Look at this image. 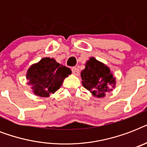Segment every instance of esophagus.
Instances as JSON below:
<instances>
[{
  "label": "esophagus",
  "instance_id": "34e87169",
  "mask_svg": "<svg viewBox=\"0 0 147 147\" xmlns=\"http://www.w3.org/2000/svg\"><path fill=\"white\" fill-rule=\"evenodd\" d=\"M71 71H72V74L75 76H78V74H79V69L76 67H73L71 69Z\"/></svg>",
  "mask_w": 147,
  "mask_h": 147
}]
</instances>
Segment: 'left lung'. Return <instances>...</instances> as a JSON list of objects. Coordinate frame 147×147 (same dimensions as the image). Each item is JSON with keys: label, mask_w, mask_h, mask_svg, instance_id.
<instances>
[{"label": "left lung", "mask_w": 147, "mask_h": 147, "mask_svg": "<svg viewBox=\"0 0 147 147\" xmlns=\"http://www.w3.org/2000/svg\"><path fill=\"white\" fill-rule=\"evenodd\" d=\"M81 72L82 85L94 97L104 98L107 92L115 88L116 79L110 68L103 62L91 57Z\"/></svg>", "instance_id": "1"}]
</instances>
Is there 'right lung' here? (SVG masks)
Returning <instances> with one entry per match:
<instances>
[{
    "mask_svg": "<svg viewBox=\"0 0 147 147\" xmlns=\"http://www.w3.org/2000/svg\"><path fill=\"white\" fill-rule=\"evenodd\" d=\"M71 73L69 68L60 65L53 58L46 57L32 65L26 77L36 95L47 98L59 89L65 78Z\"/></svg>",
    "mask_w": 147,
    "mask_h": 147,
    "instance_id": "right-lung-1",
    "label": "right lung"
}]
</instances>
